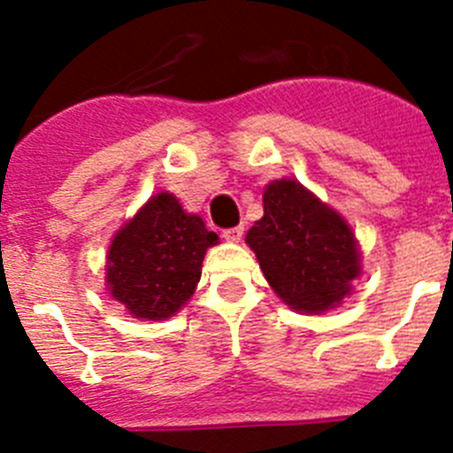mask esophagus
Instances as JSON below:
<instances>
[{"label": "esophagus", "instance_id": "obj_1", "mask_svg": "<svg viewBox=\"0 0 453 453\" xmlns=\"http://www.w3.org/2000/svg\"><path fill=\"white\" fill-rule=\"evenodd\" d=\"M242 234H245L242 226H234V229L224 231V240H226V242H240V240H242Z\"/></svg>", "mask_w": 453, "mask_h": 453}]
</instances>
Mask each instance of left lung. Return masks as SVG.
I'll return each mask as SVG.
<instances>
[{
  "label": "left lung",
  "instance_id": "obj_1",
  "mask_svg": "<svg viewBox=\"0 0 453 453\" xmlns=\"http://www.w3.org/2000/svg\"><path fill=\"white\" fill-rule=\"evenodd\" d=\"M245 242L276 297L303 315L338 308L363 274L349 222L297 179L267 183L263 218L247 231Z\"/></svg>",
  "mask_w": 453,
  "mask_h": 453
}]
</instances>
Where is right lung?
<instances>
[{
  "label": "right lung",
  "mask_w": 453,
  "mask_h": 453,
  "mask_svg": "<svg viewBox=\"0 0 453 453\" xmlns=\"http://www.w3.org/2000/svg\"><path fill=\"white\" fill-rule=\"evenodd\" d=\"M218 234L199 215L188 213L181 199L161 190L111 240L106 288L131 318L161 322L177 315L197 290L208 247Z\"/></svg>",
  "instance_id": "obj_1"
}]
</instances>
